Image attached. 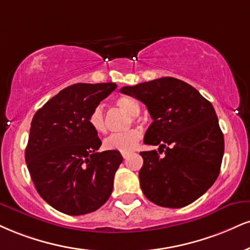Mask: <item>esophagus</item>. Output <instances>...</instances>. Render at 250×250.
<instances>
[{
	"label": "esophagus",
	"mask_w": 250,
	"mask_h": 250,
	"mask_svg": "<svg viewBox=\"0 0 250 250\" xmlns=\"http://www.w3.org/2000/svg\"><path fill=\"white\" fill-rule=\"evenodd\" d=\"M129 155H130V154H129V152H123V154H122V157L123 158H128L129 157Z\"/></svg>",
	"instance_id": "34e87169"
}]
</instances>
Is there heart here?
<instances>
[{"instance_id": "obj_1", "label": "heart", "mask_w": 250, "mask_h": 250, "mask_svg": "<svg viewBox=\"0 0 250 250\" xmlns=\"http://www.w3.org/2000/svg\"><path fill=\"white\" fill-rule=\"evenodd\" d=\"M116 106L125 110L130 116H136L140 113V104L130 96H121L117 99ZM88 123L95 133H106L107 123L104 119V107L101 104H98L89 114ZM141 137H142V134L138 129H130L125 133L112 134L104 141V148L110 150V151L122 152V154L123 152H131L137 146Z\"/></svg>"}]
</instances>
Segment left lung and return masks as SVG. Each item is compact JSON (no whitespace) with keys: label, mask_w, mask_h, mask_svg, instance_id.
Listing matches in <instances>:
<instances>
[{"label":"left lung","mask_w":250,"mask_h":250,"mask_svg":"<svg viewBox=\"0 0 250 250\" xmlns=\"http://www.w3.org/2000/svg\"><path fill=\"white\" fill-rule=\"evenodd\" d=\"M121 92L148 108L152 123L144 143L159 146V154H165L140 152L143 167L138 177L144 195L162 207L190 205L220 173L224 134L212 104L194 87L171 77L125 86Z\"/></svg>","instance_id":"obj_1"}]
</instances>
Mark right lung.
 Returning a JSON list of instances; mask_svg holds the SVG:
<instances>
[{"mask_svg":"<svg viewBox=\"0 0 250 250\" xmlns=\"http://www.w3.org/2000/svg\"><path fill=\"white\" fill-rule=\"evenodd\" d=\"M116 83H74L36 112L25 162L35 188L57 211L83 215L110 197L123 158L119 151L98 152L101 141L88 116Z\"/></svg>","mask_w":250,"mask_h":250,"instance_id":"add662e5","label":"right lung"}]
</instances>
